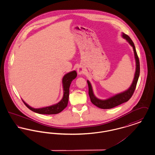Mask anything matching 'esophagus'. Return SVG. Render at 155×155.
<instances>
[{
  "mask_svg": "<svg viewBox=\"0 0 155 155\" xmlns=\"http://www.w3.org/2000/svg\"><path fill=\"white\" fill-rule=\"evenodd\" d=\"M84 71H85V70H84V68L82 66H80L78 67L77 68V73L79 75H81V74H84Z\"/></svg>",
  "mask_w": 155,
  "mask_h": 155,
  "instance_id": "34e87169",
  "label": "esophagus"
}]
</instances>
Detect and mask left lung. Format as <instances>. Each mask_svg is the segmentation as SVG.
Returning a JSON list of instances; mask_svg holds the SVG:
<instances>
[{"label": "left lung", "mask_w": 155, "mask_h": 155, "mask_svg": "<svg viewBox=\"0 0 155 155\" xmlns=\"http://www.w3.org/2000/svg\"><path fill=\"white\" fill-rule=\"evenodd\" d=\"M122 37L125 39V40L129 43L133 48V51L134 53V57L135 60V63H136V68H135V72L134 74V77L133 79V82L129 88L127 89L124 91L117 94L114 96H111L110 97L107 99H98L94 94L93 89L91 82L87 80V83L88 85L89 88V96L90 97L91 101L94 105H95L97 107L103 109H109L113 108L116 106H117L118 105L125 103L127 102L133 95L134 91L136 88V85L137 84V82L138 80V78L140 76V61L139 58L138 57L137 53L136 52L135 47L134 44L131 40V39L128 37L127 35L125 34L124 33L122 32Z\"/></svg>", "instance_id": "left-lung-1"}]
</instances>
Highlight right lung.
<instances>
[{
	"mask_svg": "<svg viewBox=\"0 0 155 155\" xmlns=\"http://www.w3.org/2000/svg\"><path fill=\"white\" fill-rule=\"evenodd\" d=\"M77 75L76 71L73 70L65 74L62 79V84L63 88V96L61 101L58 103L51 106H46L41 108H34L27 103H25L22 99L25 106L30 109L39 114H56L63 110L67 106L69 97V89L72 81L74 80Z\"/></svg>",
	"mask_w": 155,
	"mask_h": 155,
	"instance_id": "1",
	"label": "right lung"
}]
</instances>
